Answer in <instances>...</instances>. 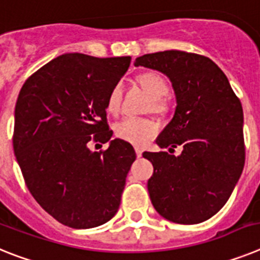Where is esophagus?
<instances>
[{
	"instance_id": "esophagus-1",
	"label": "esophagus",
	"mask_w": 260,
	"mask_h": 260,
	"mask_svg": "<svg viewBox=\"0 0 260 260\" xmlns=\"http://www.w3.org/2000/svg\"><path fill=\"white\" fill-rule=\"evenodd\" d=\"M135 150H136V155L137 157H141V154H143V149L141 148H135Z\"/></svg>"
}]
</instances>
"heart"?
Instances as JSON below:
<instances>
[{"instance_id": "1", "label": "heart", "mask_w": 260, "mask_h": 260, "mask_svg": "<svg viewBox=\"0 0 260 260\" xmlns=\"http://www.w3.org/2000/svg\"><path fill=\"white\" fill-rule=\"evenodd\" d=\"M136 82L152 101V110L164 111L166 108L165 96L169 94V85L161 74L155 72H144L136 77ZM121 106V86L115 85L108 92L106 110L108 114L117 115ZM115 135L120 140L136 146H145L157 135L158 125L149 119L125 117L115 124Z\"/></svg>"}]
</instances>
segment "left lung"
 <instances>
[{
  "mask_svg": "<svg viewBox=\"0 0 260 260\" xmlns=\"http://www.w3.org/2000/svg\"><path fill=\"white\" fill-rule=\"evenodd\" d=\"M135 67L161 72L177 107L155 143L168 152H144L154 171L148 191L155 211L177 224H199L217 213L245 166L243 110L224 72L211 58L183 51L140 56Z\"/></svg>",
  "mask_w": 260,
  "mask_h": 260,
  "instance_id": "obj_1",
  "label": "left lung"
}]
</instances>
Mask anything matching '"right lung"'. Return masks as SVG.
<instances>
[{
	"label": "right lung",
	"instance_id": "right-lung-1",
	"mask_svg": "<svg viewBox=\"0 0 260 260\" xmlns=\"http://www.w3.org/2000/svg\"><path fill=\"white\" fill-rule=\"evenodd\" d=\"M129 64V56L64 53L35 72L19 91L15 158L31 195L62 225L95 228L119 209L136 153L127 141L111 140L106 101ZM91 139L108 142V150L90 151Z\"/></svg>",
	"mask_w": 260,
	"mask_h": 260
}]
</instances>
